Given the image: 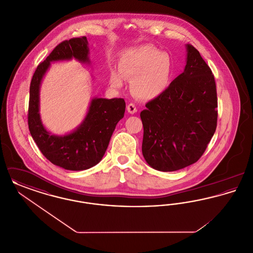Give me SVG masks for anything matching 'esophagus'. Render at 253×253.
Returning <instances> with one entry per match:
<instances>
[{
	"label": "esophagus",
	"mask_w": 253,
	"mask_h": 253,
	"mask_svg": "<svg viewBox=\"0 0 253 253\" xmlns=\"http://www.w3.org/2000/svg\"><path fill=\"white\" fill-rule=\"evenodd\" d=\"M127 111H128L130 114H134V113H136L137 109H136V106H135L133 103H130V104L127 105Z\"/></svg>",
	"instance_id": "esophagus-1"
}]
</instances>
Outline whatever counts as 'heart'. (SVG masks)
I'll return each mask as SVG.
<instances>
[{"label":"heart","instance_id":"obj_1","mask_svg":"<svg viewBox=\"0 0 253 253\" xmlns=\"http://www.w3.org/2000/svg\"><path fill=\"white\" fill-rule=\"evenodd\" d=\"M119 73L112 70L110 84L120 88L123 79L132 81V93L141 99H152L160 96L171 81L173 66L168 54L160 53L153 45H140L127 51L119 62Z\"/></svg>","mask_w":253,"mask_h":253}]
</instances>
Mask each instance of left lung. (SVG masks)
<instances>
[{"mask_svg":"<svg viewBox=\"0 0 253 253\" xmlns=\"http://www.w3.org/2000/svg\"><path fill=\"white\" fill-rule=\"evenodd\" d=\"M186 46L184 72L140 113L143 157L152 168L161 171L195 163L216 130L214 76L198 50L192 44Z\"/></svg>","mask_w":253,"mask_h":253,"instance_id":"1","label":"left lung"}]
</instances>
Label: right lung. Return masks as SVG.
I'll use <instances>...</instances> for the list:
<instances>
[{"label": "right lung", "mask_w": 253, "mask_h": 253, "mask_svg": "<svg viewBox=\"0 0 253 253\" xmlns=\"http://www.w3.org/2000/svg\"><path fill=\"white\" fill-rule=\"evenodd\" d=\"M86 37L63 41L41 62L33 75L29 90L28 127L42 154L56 166L69 170H84L96 165L104 156L118 122L124 117L123 98H93L84 121L65 135L51 134L43 127L39 113L40 85L51 61L73 58L89 63Z\"/></svg>", "instance_id": "1"}]
</instances>
